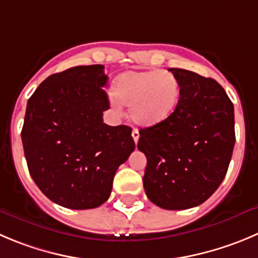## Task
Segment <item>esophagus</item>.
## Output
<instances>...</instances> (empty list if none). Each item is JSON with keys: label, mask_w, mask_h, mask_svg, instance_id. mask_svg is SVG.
<instances>
[{"label": "esophagus", "mask_w": 258, "mask_h": 258, "mask_svg": "<svg viewBox=\"0 0 258 258\" xmlns=\"http://www.w3.org/2000/svg\"><path fill=\"white\" fill-rule=\"evenodd\" d=\"M132 137H133V139H134V142H136V143H138V141H139V132H138V129H133V132H132Z\"/></svg>", "instance_id": "1"}]
</instances>
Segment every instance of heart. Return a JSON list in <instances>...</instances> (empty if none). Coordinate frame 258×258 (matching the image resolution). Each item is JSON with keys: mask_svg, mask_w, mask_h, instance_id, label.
I'll use <instances>...</instances> for the list:
<instances>
[{"mask_svg": "<svg viewBox=\"0 0 258 258\" xmlns=\"http://www.w3.org/2000/svg\"><path fill=\"white\" fill-rule=\"evenodd\" d=\"M180 99V83L168 71H127L116 78L111 104L129 106L131 117L139 125L151 126L167 119Z\"/></svg>", "mask_w": 258, "mask_h": 258, "instance_id": "heart-1", "label": "heart"}]
</instances>
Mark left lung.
I'll use <instances>...</instances> for the list:
<instances>
[{
  "label": "left lung",
  "mask_w": 258,
  "mask_h": 258,
  "mask_svg": "<svg viewBox=\"0 0 258 258\" xmlns=\"http://www.w3.org/2000/svg\"><path fill=\"white\" fill-rule=\"evenodd\" d=\"M180 99L163 121L139 131L147 157L143 186L149 200L167 210L198 207L227 175L234 148V107L213 78L170 68Z\"/></svg>",
  "instance_id": "obj_1"
}]
</instances>
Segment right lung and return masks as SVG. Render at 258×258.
I'll list each match as a JSON object with an SVG mask.
<instances>
[{
	"label": "right lung",
	"mask_w": 258,
	"mask_h": 258,
	"mask_svg": "<svg viewBox=\"0 0 258 258\" xmlns=\"http://www.w3.org/2000/svg\"><path fill=\"white\" fill-rule=\"evenodd\" d=\"M104 66H78L39 85L21 131L29 172L41 192L68 209H94L109 199L116 170L136 148L132 127L110 126Z\"/></svg>",
	"instance_id": "right-lung-1"
}]
</instances>
